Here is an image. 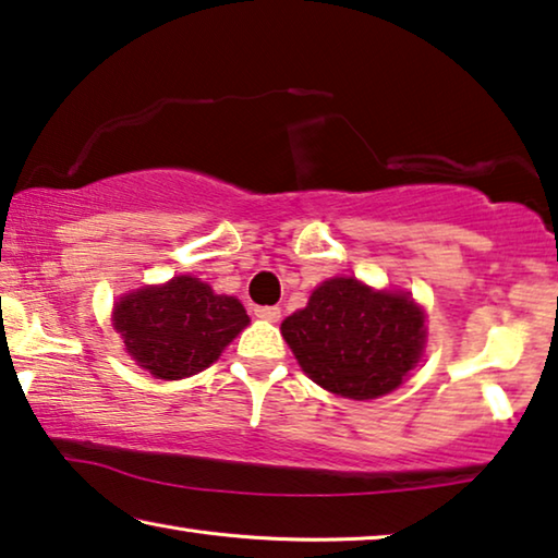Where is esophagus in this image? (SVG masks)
I'll return each mask as SVG.
<instances>
[{"label":"esophagus","instance_id":"esophagus-1","mask_svg":"<svg viewBox=\"0 0 558 558\" xmlns=\"http://www.w3.org/2000/svg\"><path fill=\"white\" fill-rule=\"evenodd\" d=\"M254 314L266 322H277L281 317L279 306H254Z\"/></svg>","mask_w":558,"mask_h":558}]
</instances>
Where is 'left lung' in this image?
<instances>
[{"label":"left lung","instance_id":"left-lung-1","mask_svg":"<svg viewBox=\"0 0 558 558\" xmlns=\"http://www.w3.org/2000/svg\"><path fill=\"white\" fill-rule=\"evenodd\" d=\"M281 335L306 375L350 400L392 392L423 352V312L408 294L373 292L352 277L317 287Z\"/></svg>","mask_w":558,"mask_h":558}]
</instances>
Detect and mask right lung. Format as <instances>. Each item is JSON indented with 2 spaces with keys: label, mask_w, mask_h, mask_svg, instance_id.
Instances as JSON below:
<instances>
[{
  "label": "right lung",
  "mask_w": 558,
  "mask_h": 558,
  "mask_svg": "<svg viewBox=\"0 0 558 558\" xmlns=\"http://www.w3.org/2000/svg\"><path fill=\"white\" fill-rule=\"evenodd\" d=\"M112 322L143 369L158 379H181L214 365L248 325V314L239 299L214 294L193 277H175L120 299Z\"/></svg>",
  "instance_id": "add662e5"
}]
</instances>
